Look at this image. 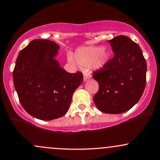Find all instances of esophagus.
Instances as JSON below:
<instances>
[{
	"label": "esophagus",
	"mask_w": 160,
	"mask_h": 160,
	"mask_svg": "<svg viewBox=\"0 0 160 160\" xmlns=\"http://www.w3.org/2000/svg\"><path fill=\"white\" fill-rule=\"evenodd\" d=\"M91 78H92V75H91L90 73H85V75H84V81H85V82L90 79Z\"/></svg>",
	"instance_id": "obj_1"
}]
</instances>
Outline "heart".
I'll list each match as a JSON object with an SVG mask.
<instances>
[{
    "label": "heart",
    "instance_id": "obj_1",
    "mask_svg": "<svg viewBox=\"0 0 160 160\" xmlns=\"http://www.w3.org/2000/svg\"><path fill=\"white\" fill-rule=\"evenodd\" d=\"M75 61L78 66L88 67L92 65L96 69L104 68L110 62L111 53L103 46H89L82 47L77 49L74 54ZM68 61L72 64H75L72 58L68 57Z\"/></svg>",
    "mask_w": 160,
    "mask_h": 160
}]
</instances>
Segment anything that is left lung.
I'll return each mask as SVG.
<instances>
[{"label": "left lung", "mask_w": 160, "mask_h": 160, "mask_svg": "<svg viewBox=\"0 0 160 160\" xmlns=\"http://www.w3.org/2000/svg\"><path fill=\"white\" fill-rule=\"evenodd\" d=\"M108 42L114 56L94 72L93 78L99 84L94 102L101 112L118 114L130 110L141 98L147 62L138 44L126 36H118Z\"/></svg>", "instance_id": "1"}]
</instances>
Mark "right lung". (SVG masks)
Here are the masks:
<instances>
[{
  "mask_svg": "<svg viewBox=\"0 0 160 160\" xmlns=\"http://www.w3.org/2000/svg\"><path fill=\"white\" fill-rule=\"evenodd\" d=\"M59 49L53 41L34 39L16 60L13 80L19 100L37 119L50 121L66 114L83 81L82 72L68 73L60 66L55 59Z\"/></svg>",
  "mask_w": 160,
  "mask_h": 160,
  "instance_id": "right-lung-1",
  "label": "right lung"
}]
</instances>
